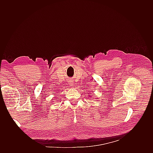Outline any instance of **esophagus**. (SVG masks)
Wrapping results in <instances>:
<instances>
[{"label": "esophagus", "mask_w": 153, "mask_h": 153, "mask_svg": "<svg viewBox=\"0 0 153 153\" xmlns=\"http://www.w3.org/2000/svg\"><path fill=\"white\" fill-rule=\"evenodd\" d=\"M69 85H70L71 86H73V80H69Z\"/></svg>", "instance_id": "esophagus-1"}]
</instances>
